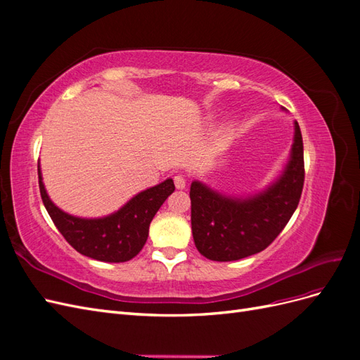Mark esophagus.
<instances>
[{
    "mask_svg": "<svg viewBox=\"0 0 360 360\" xmlns=\"http://www.w3.org/2000/svg\"><path fill=\"white\" fill-rule=\"evenodd\" d=\"M174 183H176V188L177 189H184V188H186V179H184L183 176H176V177H174Z\"/></svg>",
    "mask_w": 360,
    "mask_h": 360,
    "instance_id": "obj_1",
    "label": "esophagus"
}]
</instances>
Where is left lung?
I'll use <instances>...</instances> for the list:
<instances>
[{
    "instance_id": "8db88e82",
    "label": "left lung",
    "mask_w": 360,
    "mask_h": 360,
    "mask_svg": "<svg viewBox=\"0 0 360 360\" xmlns=\"http://www.w3.org/2000/svg\"><path fill=\"white\" fill-rule=\"evenodd\" d=\"M303 180V141L297 122L287 165L266 189L245 197L225 195L193 180L191 224L200 254L213 261H236L264 250L297 209Z\"/></svg>"
}]
</instances>
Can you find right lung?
<instances>
[{
  "mask_svg": "<svg viewBox=\"0 0 360 360\" xmlns=\"http://www.w3.org/2000/svg\"><path fill=\"white\" fill-rule=\"evenodd\" d=\"M37 171L43 204L58 231L79 254L105 263H124L139 254L147 242L150 222L176 189L172 179H167L141 191L111 214L79 217L63 212L52 202L43 183L40 163Z\"/></svg>",
  "mask_w": 360,
  "mask_h": 360,
  "instance_id": "add662e5",
  "label": "right lung"
}]
</instances>
